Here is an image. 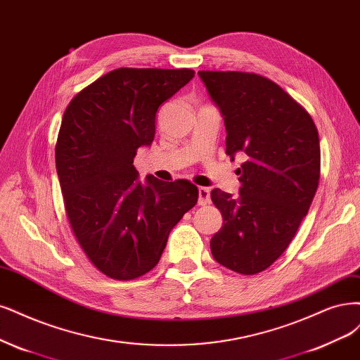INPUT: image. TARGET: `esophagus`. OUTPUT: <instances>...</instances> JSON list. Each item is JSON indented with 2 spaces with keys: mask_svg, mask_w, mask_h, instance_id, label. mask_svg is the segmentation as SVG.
I'll return each instance as SVG.
<instances>
[{
  "mask_svg": "<svg viewBox=\"0 0 360 360\" xmlns=\"http://www.w3.org/2000/svg\"><path fill=\"white\" fill-rule=\"evenodd\" d=\"M210 202V191L207 188L198 189V204L207 205Z\"/></svg>",
  "mask_w": 360,
  "mask_h": 360,
  "instance_id": "1",
  "label": "esophagus"
}]
</instances>
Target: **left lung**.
I'll return each mask as SVG.
<instances>
[{
	"label": "left lung",
	"instance_id": "left-lung-1",
	"mask_svg": "<svg viewBox=\"0 0 360 360\" xmlns=\"http://www.w3.org/2000/svg\"><path fill=\"white\" fill-rule=\"evenodd\" d=\"M226 128V155L238 168L240 196L212 191L223 226L213 257L238 274L266 269L288 249L316 195L320 143L307 110L255 72L198 71Z\"/></svg>",
	"mask_w": 360,
	"mask_h": 360
}]
</instances>
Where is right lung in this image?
Returning <instances> with one entry per match:
<instances>
[{
	"instance_id": "1",
	"label": "right lung",
	"mask_w": 360,
	"mask_h": 360,
	"mask_svg": "<svg viewBox=\"0 0 360 360\" xmlns=\"http://www.w3.org/2000/svg\"><path fill=\"white\" fill-rule=\"evenodd\" d=\"M195 76L189 68H117L68 104L55 148L74 237L91 262L115 280L153 269L168 235L198 201L188 180L139 179L134 158L155 139L159 105Z\"/></svg>"
}]
</instances>
